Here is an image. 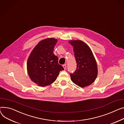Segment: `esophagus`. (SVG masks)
I'll use <instances>...</instances> for the list:
<instances>
[{"instance_id":"obj_1","label":"esophagus","mask_w":124,"mask_h":124,"mask_svg":"<svg viewBox=\"0 0 124 124\" xmlns=\"http://www.w3.org/2000/svg\"><path fill=\"white\" fill-rule=\"evenodd\" d=\"M63 67L64 68V69L65 70H66V64L63 65Z\"/></svg>"}]
</instances>
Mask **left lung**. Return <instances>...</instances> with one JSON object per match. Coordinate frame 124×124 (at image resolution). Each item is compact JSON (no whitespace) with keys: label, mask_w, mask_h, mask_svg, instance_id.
<instances>
[{"label":"left lung","mask_w":124,"mask_h":124,"mask_svg":"<svg viewBox=\"0 0 124 124\" xmlns=\"http://www.w3.org/2000/svg\"><path fill=\"white\" fill-rule=\"evenodd\" d=\"M77 63L76 71L70 74L74 83L83 88L93 83L98 74L97 65L93 54L88 45L81 40H71Z\"/></svg>","instance_id":"obj_1"}]
</instances>
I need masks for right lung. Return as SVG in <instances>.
Masks as SVG:
<instances>
[{
    "instance_id": "1",
    "label": "right lung",
    "mask_w": 124,
    "mask_h": 124,
    "mask_svg": "<svg viewBox=\"0 0 124 124\" xmlns=\"http://www.w3.org/2000/svg\"><path fill=\"white\" fill-rule=\"evenodd\" d=\"M57 42L53 38L40 41L29 56L28 74L31 80L39 86L50 85L56 80L60 71L64 70L58 64V58L53 53Z\"/></svg>"
}]
</instances>
